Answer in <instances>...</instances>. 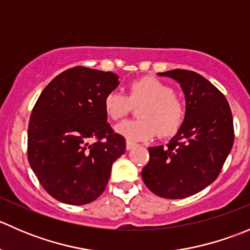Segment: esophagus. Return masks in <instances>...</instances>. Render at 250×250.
Listing matches in <instances>:
<instances>
[{
  "instance_id": "34e87169",
  "label": "esophagus",
  "mask_w": 250,
  "mask_h": 250,
  "mask_svg": "<svg viewBox=\"0 0 250 250\" xmlns=\"http://www.w3.org/2000/svg\"><path fill=\"white\" fill-rule=\"evenodd\" d=\"M135 146H137V144L133 143V141L130 140L125 141V148H127V150H132V148L135 147Z\"/></svg>"
}]
</instances>
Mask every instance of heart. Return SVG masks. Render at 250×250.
Instances as JSON below:
<instances>
[{"mask_svg": "<svg viewBox=\"0 0 250 250\" xmlns=\"http://www.w3.org/2000/svg\"><path fill=\"white\" fill-rule=\"evenodd\" d=\"M133 105H141L140 120L123 121L115 127L117 134L130 141L151 139L157 130L161 137H170L178 132L185 116L183 103L172 88L153 77L133 81L128 95L113 90L104 99L105 113L113 121L125 117Z\"/></svg>", "mask_w": 250, "mask_h": 250, "instance_id": "b5f03b06", "label": "heart"}]
</instances>
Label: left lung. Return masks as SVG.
Returning <instances> with one entry per match:
<instances>
[{
	"instance_id": "left-lung-1",
	"label": "left lung",
	"mask_w": 250,
	"mask_h": 250,
	"mask_svg": "<svg viewBox=\"0 0 250 250\" xmlns=\"http://www.w3.org/2000/svg\"><path fill=\"white\" fill-rule=\"evenodd\" d=\"M180 84L185 117L167 146L148 147L150 160L141 172L148 190L169 200L186 198L210 185L233 145V121L223 93L197 72H158Z\"/></svg>"
}]
</instances>
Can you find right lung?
<instances>
[{"label": "right lung", "instance_id": "add662e5", "mask_svg": "<svg viewBox=\"0 0 250 250\" xmlns=\"http://www.w3.org/2000/svg\"><path fill=\"white\" fill-rule=\"evenodd\" d=\"M120 84L113 72L76 66L58 75L40 95L27 130V158L55 200L82 206L107 185L125 140L113 133L104 99ZM97 139L94 144L89 140Z\"/></svg>", "mask_w": 250, "mask_h": 250}]
</instances>
